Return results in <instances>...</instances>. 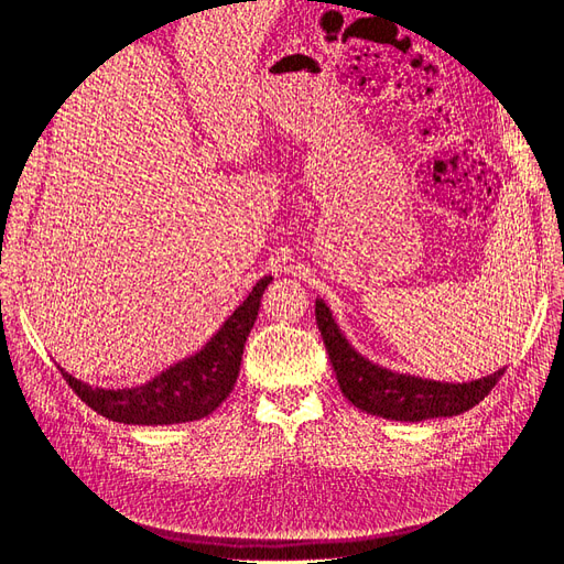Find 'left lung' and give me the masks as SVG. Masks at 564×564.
<instances>
[{"label": "left lung", "mask_w": 564, "mask_h": 564, "mask_svg": "<svg viewBox=\"0 0 564 564\" xmlns=\"http://www.w3.org/2000/svg\"><path fill=\"white\" fill-rule=\"evenodd\" d=\"M315 319L336 371L340 392L357 409L371 416L416 423L425 419L464 414L470 406L485 400V395H489V390L499 383L506 371L503 367L489 373V377L466 383H447L421 379L414 373H400L371 362L369 357L357 352L346 334L340 332L329 305L322 299L315 301Z\"/></svg>", "instance_id": "1"}]
</instances>
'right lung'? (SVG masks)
<instances>
[{
	"mask_svg": "<svg viewBox=\"0 0 564 564\" xmlns=\"http://www.w3.org/2000/svg\"><path fill=\"white\" fill-rule=\"evenodd\" d=\"M270 282V275L256 282L249 296L197 352L169 365L141 386L98 388L75 379L61 367L63 377L94 412L117 423L174 425L209 416L220 402H226L240 377L247 336L259 317Z\"/></svg>",
	"mask_w": 564,
	"mask_h": 564,
	"instance_id": "add662e5",
	"label": "right lung"
}]
</instances>
